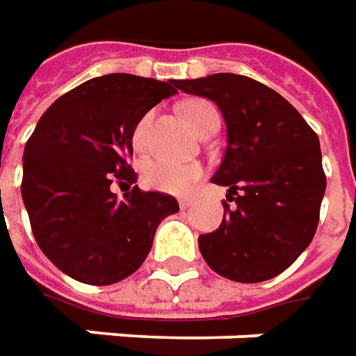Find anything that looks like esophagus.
Here are the masks:
<instances>
[{"instance_id":"34e87169","label":"esophagus","mask_w":356,"mask_h":356,"mask_svg":"<svg viewBox=\"0 0 356 356\" xmlns=\"http://www.w3.org/2000/svg\"><path fill=\"white\" fill-rule=\"evenodd\" d=\"M178 203H180V207H182V209H188L190 205H193V199L182 197V199H178Z\"/></svg>"}]
</instances>
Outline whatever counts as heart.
<instances>
[{"label":"heart","mask_w":356,"mask_h":356,"mask_svg":"<svg viewBox=\"0 0 356 356\" xmlns=\"http://www.w3.org/2000/svg\"><path fill=\"white\" fill-rule=\"evenodd\" d=\"M182 113L186 120L193 126V130L197 134L205 132L209 126L220 124V115L214 107L213 103L207 99H191V102L184 103ZM151 117L153 115H145V117L138 122L136 130H134V145L138 149H142L145 142H147V130H149ZM205 168L199 163H172V161H163V159H155L149 161L143 166V184L151 188V190L165 191V193H186L193 184L197 182L199 178H203Z\"/></svg>","instance_id":"1"}]
</instances>
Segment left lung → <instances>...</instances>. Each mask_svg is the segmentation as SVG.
I'll return each instance as SVG.
<instances>
[{
  "label": "left lung",
  "mask_w": 356,
  "mask_h": 356,
  "mask_svg": "<svg viewBox=\"0 0 356 356\" xmlns=\"http://www.w3.org/2000/svg\"><path fill=\"white\" fill-rule=\"evenodd\" d=\"M178 88L216 103L226 122L228 145L211 182L228 186L236 207L224 201L222 224L199 236L205 263L241 284L278 276L318 226L326 191L318 136L291 103L253 78L218 72L178 80Z\"/></svg>",
  "instance_id": "1"
}]
</instances>
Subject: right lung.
<instances>
[{"label":"right lung","mask_w":356,"mask_h":356,"mask_svg":"<svg viewBox=\"0 0 356 356\" xmlns=\"http://www.w3.org/2000/svg\"><path fill=\"white\" fill-rule=\"evenodd\" d=\"M178 90V80L105 74L61 95L38 120L22 157V201L36 243L70 278L90 286L128 278L161 220L178 213L168 193L112 191L138 180L128 163L138 122Z\"/></svg>","instance_id":"obj_1"}]
</instances>
